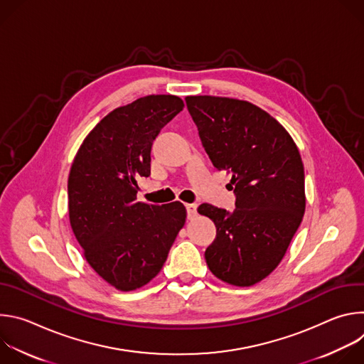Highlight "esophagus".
I'll list each match as a JSON object with an SVG mask.
<instances>
[{
  "label": "esophagus",
  "mask_w": 364,
  "mask_h": 364,
  "mask_svg": "<svg viewBox=\"0 0 364 364\" xmlns=\"http://www.w3.org/2000/svg\"><path fill=\"white\" fill-rule=\"evenodd\" d=\"M178 197H180L184 203H187L188 207H193V209H194L196 204H197V201H194L188 193H181V191H180V193H178Z\"/></svg>",
  "instance_id": "34e87169"
}]
</instances>
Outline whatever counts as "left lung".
<instances>
[{
    "label": "left lung",
    "instance_id": "8db88e82",
    "mask_svg": "<svg viewBox=\"0 0 364 364\" xmlns=\"http://www.w3.org/2000/svg\"><path fill=\"white\" fill-rule=\"evenodd\" d=\"M183 107L177 96L148 95L114 109L83 139L70 168L72 230L92 269L124 292L160 274L186 223L183 204L139 200L135 180L149 176L152 141Z\"/></svg>",
    "mask_w": 364,
    "mask_h": 364
}]
</instances>
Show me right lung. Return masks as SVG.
<instances>
[{
  "mask_svg": "<svg viewBox=\"0 0 364 364\" xmlns=\"http://www.w3.org/2000/svg\"><path fill=\"white\" fill-rule=\"evenodd\" d=\"M215 167L233 174L232 213L219 209L218 235L205 249L210 272L235 287H252L282 261L305 213L304 166L287 129L250 102L204 96L188 103Z\"/></svg>",
  "mask_w": 364,
  "mask_h": 364,
  "instance_id": "right-lung-1",
  "label": "right lung"
}]
</instances>
